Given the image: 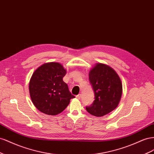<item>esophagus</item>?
I'll return each instance as SVG.
<instances>
[{
    "instance_id": "obj_1",
    "label": "esophagus",
    "mask_w": 154,
    "mask_h": 154,
    "mask_svg": "<svg viewBox=\"0 0 154 154\" xmlns=\"http://www.w3.org/2000/svg\"><path fill=\"white\" fill-rule=\"evenodd\" d=\"M81 97V94H78L77 95H76V97H77L78 99H80Z\"/></svg>"
}]
</instances>
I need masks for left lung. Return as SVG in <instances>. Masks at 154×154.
Here are the masks:
<instances>
[{"label": "left lung", "mask_w": 154, "mask_h": 154, "mask_svg": "<svg viewBox=\"0 0 154 154\" xmlns=\"http://www.w3.org/2000/svg\"><path fill=\"white\" fill-rule=\"evenodd\" d=\"M89 81L94 91L95 100L86 106L91 115L102 117L115 109L122 95V86L120 77L109 66L97 63L89 72Z\"/></svg>", "instance_id": "obj_1"}]
</instances>
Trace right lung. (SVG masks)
<instances>
[{"instance_id":"add662e5","label":"right lung","mask_w":154,"mask_h":154,"mask_svg":"<svg viewBox=\"0 0 154 154\" xmlns=\"http://www.w3.org/2000/svg\"><path fill=\"white\" fill-rule=\"evenodd\" d=\"M66 74L62 64L48 63L39 66L30 79L29 91L34 106L50 116L62 112L75 98L63 78Z\"/></svg>"}]
</instances>
